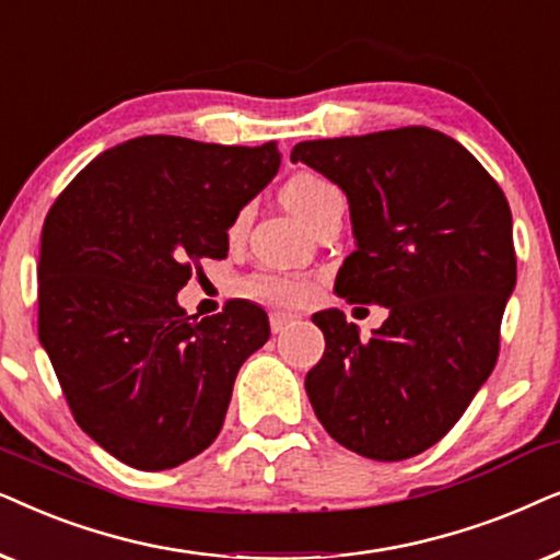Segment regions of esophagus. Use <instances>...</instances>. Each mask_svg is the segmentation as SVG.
Segmentation results:
<instances>
[{"label":"esophagus","instance_id":"obj_1","mask_svg":"<svg viewBox=\"0 0 560 560\" xmlns=\"http://www.w3.org/2000/svg\"><path fill=\"white\" fill-rule=\"evenodd\" d=\"M294 315H287V312H271V330L273 332H284L289 325L294 323Z\"/></svg>","mask_w":560,"mask_h":560}]
</instances>
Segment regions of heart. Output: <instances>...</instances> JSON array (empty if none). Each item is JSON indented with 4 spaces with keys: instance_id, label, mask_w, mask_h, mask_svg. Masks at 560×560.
Returning a JSON list of instances; mask_svg holds the SVG:
<instances>
[{
    "instance_id": "obj_1",
    "label": "heart",
    "mask_w": 560,
    "mask_h": 560,
    "mask_svg": "<svg viewBox=\"0 0 560 560\" xmlns=\"http://www.w3.org/2000/svg\"><path fill=\"white\" fill-rule=\"evenodd\" d=\"M284 202L294 214H300L304 222H315L327 207L342 202L338 186L327 182L317 174H296L284 186ZM250 220V207H243L230 222V237L243 235L245 225ZM243 294L250 300L271 304V307H296L307 302L312 294V284L302 276L292 273H253L243 281Z\"/></svg>"
}]
</instances>
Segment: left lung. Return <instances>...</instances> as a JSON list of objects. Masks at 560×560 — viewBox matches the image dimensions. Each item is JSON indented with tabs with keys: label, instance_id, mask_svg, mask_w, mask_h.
Returning <instances> with one entry per match:
<instances>
[{
	"label": "left lung",
	"instance_id": "1",
	"mask_svg": "<svg viewBox=\"0 0 560 560\" xmlns=\"http://www.w3.org/2000/svg\"><path fill=\"white\" fill-rule=\"evenodd\" d=\"M292 161L348 197L355 250L335 292L389 310L369 340L340 310L317 312L325 353L304 389L342 448L412 458L460 420L497 366L517 281L510 205L458 140L422 125L304 140Z\"/></svg>",
	"mask_w": 560,
	"mask_h": 560
}]
</instances>
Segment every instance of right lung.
<instances>
[{
	"label": "right lung",
	"mask_w": 560,
	"mask_h": 560,
	"mask_svg": "<svg viewBox=\"0 0 560 560\" xmlns=\"http://www.w3.org/2000/svg\"><path fill=\"white\" fill-rule=\"evenodd\" d=\"M256 148L143 136L96 155L48 210L37 335L79 428L117 460L163 471L220 435L243 361L271 335L258 304L194 319L178 289L279 171Z\"/></svg>",
	"instance_id": "1"
}]
</instances>
